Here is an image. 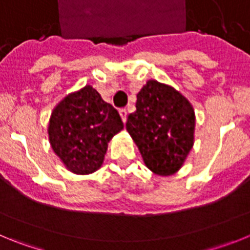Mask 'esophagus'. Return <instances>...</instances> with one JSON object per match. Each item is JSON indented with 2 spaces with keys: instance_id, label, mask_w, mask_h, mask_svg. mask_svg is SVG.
Segmentation results:
<instances>
[{
  "instance_id": "esophagus-1",
  "label": "esophagus",
  "mask_w": 250,
  "mask_h": 250,
  "mask_svg": "<svg viewBox=\"0 0 250 250\" xmlns=\"http://www.w3.org/2000/svg\"><path fill=\"white\" fill-rule=\"evenodd\" d=\"M119 112H120V116H121V119H123V121L125 123V121H126V116H127L126 109H120L119 110Z\"/></svg>"
}]
</instances>
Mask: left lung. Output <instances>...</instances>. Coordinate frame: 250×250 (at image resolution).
<instances>
[{"label": "left lung", "mask_w": 250, "mask_h": 250, "mask_svg": "<svg viewBox=\"0 0 250 250\" xmlns=\"http://www.w3.org/2000/svg\"><path fill=\"white\" fill-rule=\"evenodd\" d=\"M136 98V111L127 116L126 130L152 173L171 175L193 147V106L171 86L156 80L147 81Z\"/></svg>", "instance_id": "obj_1"}]
</instances>
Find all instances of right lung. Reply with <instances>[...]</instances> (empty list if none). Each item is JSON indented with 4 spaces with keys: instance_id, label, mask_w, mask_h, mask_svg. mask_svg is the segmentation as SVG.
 Listing matches in <instances>:
<instances>
[{
    "instance_id": "add662e5",
    "label": "right lung",
    "mask_w": 250,
    "mask_h": 250,
    "mask_svg": "<svg viewBox=\"0 0 250 250\" xmlns=\"http://www.w3.org/2000/svg\"><path fill=\"white\" fill-rule=\"evenodd\" d=\"M123 129L118 110L86 85L55 107L47 131L52 150L66 167L85 175L103 165L107 143Z\"/></svg>"
}]
</instances>
